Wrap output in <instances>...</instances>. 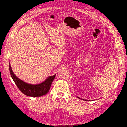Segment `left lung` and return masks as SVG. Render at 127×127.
Masks as SVG:
<instances>
[{"label": "left lung", "instance_id": "1", "mask_svg": "<svg viewBox=\"0 0 127 127\" xmlns=\"http://www.w3.org/2000/svg\"><path fill=\"white\" fill-rule=\"evenodd\" d=\"M77 98H79V99H80V98H79V97H77ZM87 100V101H88V100Z\"/></svg>", "mask_w": 127, "mask_h": 127}]
</instances>
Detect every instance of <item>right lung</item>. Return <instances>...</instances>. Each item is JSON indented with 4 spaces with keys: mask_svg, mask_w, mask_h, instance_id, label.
<instances>
[{
    "mask_svg": "<svg viewBox=\"0 0 127 127\" xmlns=\"http://www.w3.org/2000/svg\"><path fill=\"white\" fill-rule=\"evenodd\" d=\"M9 70L10 75L15 84L22 92L26 95L32 97H38L45 95L50 90L51 85L55 79L56 75L49 76L44 82L39 84L32 85L24 82L23 81L16 76L14 74L9 63Z\"/></svg>",
    "mask_w": 127,
    "mask_h": 127,
    "instance_id": "obj_1",
    "label": "right lung"
}]
</instances>
